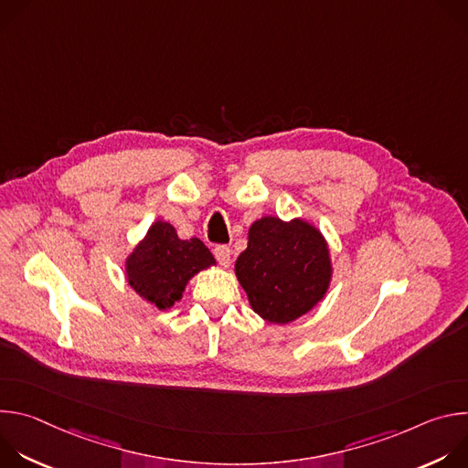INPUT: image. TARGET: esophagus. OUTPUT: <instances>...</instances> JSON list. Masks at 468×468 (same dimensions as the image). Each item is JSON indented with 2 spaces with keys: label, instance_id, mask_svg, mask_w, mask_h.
<instances>
[{
  "label": "esophagus",
  "instance_id": "obj_1",
  "mask_svg": "<svg viewBox=\"0 0 468 468\" xmlns=\"http://www.w3.org/2000/svg\"><path fill=\"white\" fill-rule=\"evenodd\" d=\"M213 253H215L217 261H218L222 266H229V262H231V250H229L226 244L217 246V248L213 250Z\"/></svg>",
  "mask_w": 468,
  "mask_h": 468
}]
</instances>
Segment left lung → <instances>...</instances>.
<instances>
[{"label":"left lung","mask_w":468,"mask_h":468,"mask_svg":"<svg viewBox=\"0 0 468 468\" xmlns=\"http://www.w3.org/2000/svg\"><path fill=\"white\" fill-rule=\"evenodd\" d=\"M329 248L322 233L302 218L255 220L235 274L251 309L272 324H289L325 296L331 282Z\"/></svg>","instance_id":"obj_1"}]
</instances>
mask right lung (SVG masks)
<instances>
[{"label":"right lung","instance_id":"obj_1","mask_svg":"<svg viewBox=\"0 0 468 468\" xmlns=\"http://www.w3.org/2000/svg\"><path fill=\"white\" fill-rule=\"evenodd\" d=\"M213 264L217 261L202 240H183L174 226L157 220L125 259V278L141 298L165 311L181 300L197 272Z\"/></svg>","mask_w":468,"mask_h":468}]
</instances>
